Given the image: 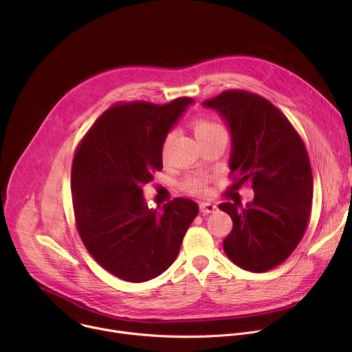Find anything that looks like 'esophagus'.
<instances>
[{
  "instance_id": "esophagus-1",
  "label": "esophagus",
  "mask_w": 352,
  "mask_h": 352,
  "mask_svg": "<svg viewBox=\"0 0 352 352\" xmlns=\"http://www.w3.org/2000/svg\"><path fill=\"white\" fill-rule=\"evenodd\" d=\"M199 209H200V213H202V214H209V213H213L217 209V206L210 204V202H200Z\"/></svg>"
}]
</instances>
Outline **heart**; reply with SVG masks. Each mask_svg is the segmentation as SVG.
<instances>
[{"instance_id":"heart-1","label":"heart","mask_w":352,"mask_h":352,"mask_svg":"<svg viewBox=\"0 0 352 352\" xmlns=\"http://www.w3.org/2000/svg\"><path fill=\"white\" fill-rule=\"evenodd\" d=\"M192 128H193L195 136L199 142L220 132V131H224L220 124L206 120V118H195L192 121ZM173 136H174L173 132H170L166 136L164 147L167 146V143L171 140ZM209 182H210V178L208 175H205L202 173H192L188 177H185V179L181 182V189H182V192H185L188 195H206Z\"/></svg>"}]
</instances>
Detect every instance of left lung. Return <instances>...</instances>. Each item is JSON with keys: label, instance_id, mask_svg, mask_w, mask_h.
<instances>
[{"label": "left lung", "instance_id": "left-lung-1", "mask_svg": "<svg viewBox=\"0 0 352 352\" xmlns=\"http://www.w3.org/2000/svg\"><path fill=\"white\" fill-rule=\"evenodd\" d=\"M204 106L219 111L231 132V200L219 205L232 219L224 252L243 270L267 272L294 252L308 226L314 177L307 147L287 117L259 94L226 90ZM243 183L256 192L246 207L237 195Z\"/></svg>", "mask_w": 352, "mask_h": 352}]
</instances>
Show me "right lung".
Instances as JSON below:
<instances>
[{
	"mask_svg": "<svg viewBox=\"0 0 352 352\" xmlns=\"http://www.w3.org/2000/svg\"><path fill=\"white\" fill-rule=\"evenodd\" d=\"M193 102L116 104L76 148L71 185L78 232L93 259L121 280L143 283L166 272L199 213L184 197L148 209L142 190L163 168L166 136Z\"/></svg>",
	"mask_w": 352,
	"mask_h": 352,
	"instance_id": "obj_1",
	"label": "right lung"
}]
</instances>
